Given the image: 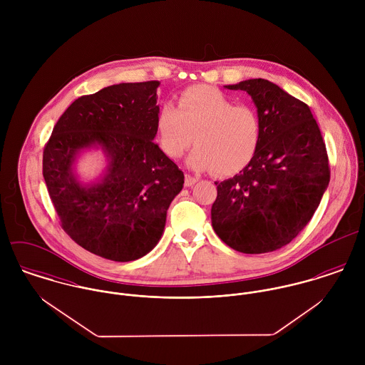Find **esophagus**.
<instances>
[{"label": "esophagus", "mask_w": 365, "mask_h": 365, "mask_svg": "<svg viewBox=\"0 0 365 365\" xmlns=\"http://www.w3.org/2000/svg\"><path fill=\"white\" fill-rule=\"evenodd\" d=\"M200 178L195 177V175H191V174H185V187H191L194 185Z\"/></svg>", "instance_id": "34e87169"}]
</instances>
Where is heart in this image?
<instances>
[{
	"label": "heart",
	"mask_w": 365,
	"mask_h": 365,
	"mask_svg": "<svg viewBox=\"0 0 365 365\" xmlns=\"http://www.w3.org/2000/svg\"><path fill=\"white\" fill-rule=\"evenodd\" d=\"M161 150L170 158L182 156L192 142L188 156L195 170H210L230 175L243 170L260 148L262 123L259 110L235 101L217 88L194 86L174 105L161 106L157 115Z\"/></svg>",
	"instance_id": "heart-1"
}]
</instances>
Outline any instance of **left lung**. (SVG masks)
Instances as JSON below:
<instances>
[{"instance_id":"obj_1","label":"left lung","mask_w":365,"mask_h":365,"mask_svg":"<svg viewBox=\"0 0 365 365\" xmlns=\"http://www.w3.org/2000/svg\"><path fill=\"white\" fill-rule=\"evenodd\" d=\"M226 88L252 96L262 136L239 174L215 182L212 226L236 252H274L301 233L320 204L330 181L326 145L309 106L277 84L255 78Z\"/></svg>"}]
</instances>
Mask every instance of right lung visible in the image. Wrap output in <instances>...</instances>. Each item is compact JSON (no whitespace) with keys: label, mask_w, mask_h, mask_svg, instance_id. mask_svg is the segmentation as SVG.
<instances>
[{"label":"right lung","mask_w":365,"mask_h":365,"mask_svg":"<svg viewBox=\"0 0 365 365\" xmlns=\"http://www.w3.org/2000/svg\"><path fill=\"white\" fill-rule=\"evenodd\" d=\"M160 81L122 83L83 96L58 118L43 149V178L63 230L112 261L146 256L160 240L184 173L153 142ZM100 144L105 180L86 187L71 171L75 155Z\"/></svg>","instance_id":"add662e5"}]
</instances>
